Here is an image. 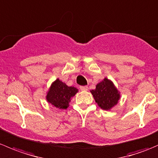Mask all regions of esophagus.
I'll return each instance as SVG.
<instances>
[{"instance_id": "34e87169", "label": "esophagus", "mask_w": 158, "mask_h": 158, "mask_svg": "<svg viewBox=\"0 0 158 158\" xmlns=\"http://www.w3.org/2000/svg\"><path fill=\"white\" fill-rule=\"evenodd\" d=\"M79 88H80V89L82 91H87V90H88V86H86V85H84V86H80Z\"/></svg>"}]
</instances>
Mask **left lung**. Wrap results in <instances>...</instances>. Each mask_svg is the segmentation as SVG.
Listing matches in <instances>:
<instances>
[{
	"label": "left lung",
	"instance_id": "8db88e82",
	"mask_svg": "<svg viewBox=\"0 0 158 158\" xmlns=\"http://www.w3.org/2000/svg\"><path fill=\"white\" fill-rule=\"evenodd\" d=\"M95 102L101 109L109 110L115 106L120 98V95L114 84L105 78L104 80L96 85V88L91 91Z\"/></svg>",
	"mask_w": 158,
	"mask_h": 158
}]
</instances>
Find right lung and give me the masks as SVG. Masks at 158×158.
I'll return each mask as SVG.
<instances>
[{
    "instance_id": "add662e5",
    "label": "right lung",
    "mask_w": 158,
    "mask_h": 158,
    "mask_svg": "<svg viewBox=\"0 0 158 158\" xmlns=\"http://www.w3.org/2000/svg\"><path fill=\"white\" fill-rule=\"evenodd\" d=\"M78 89L73 86H67L65 83L56 79L51 85L47 93V99L49 103L60 109H66L69 102Z\"/></svg>"
}]
</instances>
